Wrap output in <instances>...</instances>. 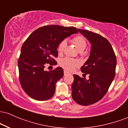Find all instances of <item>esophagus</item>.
<instances>
[{"label": "esophagus", "mask_w": 128, "mask_h": 128, "mask_svg": "<svg viewBox=\"0 0 128 128\" xmlns=\"http://www.w3.org/2000/svg\"><path fill=\"white\" fill-rule=\"evenodd\" d=\"M64 76H66V75H67V74H70V73H68V72L66 71V70H64Z\"/></svg>", "instance_id": "obj_1"}]
</instances>
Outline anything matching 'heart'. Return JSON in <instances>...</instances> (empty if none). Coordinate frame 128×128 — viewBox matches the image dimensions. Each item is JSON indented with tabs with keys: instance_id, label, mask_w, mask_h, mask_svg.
<instances>
[{
	"instance_id": "obj_1",
	"label": "heart",
	"mask_w": 128,
	"mask_h": 128,
	"mask_svg": "<svg viewBox=\"0 0 128 128\" xmlns=\"http://www.w3.org/2000/svg\"><path fill=\"white\" fill-rule=\"evenodd\" d=\"M73 42L75 45L76 48L78 50L85 49L86 42L85 38L82 36H74L73 39ZM66 45H67V41L66 40H63L60 42L58 46V51L59 52H62L64 49H65ZM79 64V61L78 60L71 59L69 58H66L61 60L60 61V64L64 68L68 70H73L76 66H77Z\"/></svg>"
}]
</instances>
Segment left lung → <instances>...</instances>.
Returning a JSON list of instances; mask_svg holds the SVG:
<instances>
[{"label": "left lung", "instance_id": "left-lung-1", "mask_svg": "<svg viewBox=\"0 0 128 128\" xmlns=\"http://www.w3.org/2000/svg\"><path fill=\"white\" fill-rule=\"evenodd\" d=\"M78 31L92 44L88 59L80 68L82 72L89 74V79L74 74L72 96L76 103L86 106L98 102L106 93L115 77L117 60L105 38L87 30Z\"/></svg>", "mask_w": 128, "mask_h": 128}]
</instances>
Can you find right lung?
<instances>
[{
	"label": "right lung",
	"mask_w": 128,
	"mask_h": 128,
	"mask_svg": "<svg viewBox=\"0 0 128 128\" xmlns=\"http://www.w3.org/2000/svg\"><path fill=\"white\" fill-rule=\"evenodd\" d=\"M78 34L74 27L42 26L34 31L22 45L18 61L19 79L24 92L36 100H46L54 96L56 83L64 75L58 67L46 71V64H56L58 46L66 38Z\"/></svg>",
	"instance_id": "right-lung-1"
}]
</instances>
